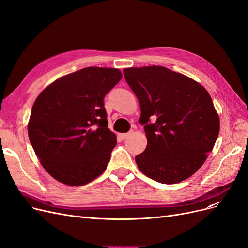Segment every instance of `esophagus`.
Masks as SVG:
<instances>
[{"instance_id": "obj_1", "label": "esophagus", "mask_w": 248, "mask_h": 248, "mask_svg": "<svg viewBox=\"0 0 248 248\" xmlns=\"http://www.w3.org/2000/svg\"><path fill=\"white\" fill-rule=\"evenodd\" d=\"M129 133H119V138L121 140H124L125 138H127V136H128Z\"/></svg>"}]
</instances>
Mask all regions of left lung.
<instances>
[{"mask_svg": "<svg viewBox=\"0 0 248 248\" xmlns=\"http://www.w3.org/2000/svg\"><path fill=\"white\" fill-rule=\"evenodd\" d=\"M123 72L139 99L148 140L136 156L138 168L159 183L184 181L204 164L218 137L219 117L211 96L198 81L162 66Z\"/></svg>", "mask_w": 248, "mask_h": 248, "instance_id": "1", "label": "left lung"}]
</instances>
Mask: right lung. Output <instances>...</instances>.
I'll return each instance as SVG.
<instances>
[{"mask_svg":"<svg viewBox=\"0 0 248 248\" xmlns=\"http://www.w3.org/2000/svg\"><path fill=\"white\" fill-rule=\"evenodd\" d=\"M121 78L119 69L88 67L58 78L36 98L29 139L57 181L80 186L106 170L117 137L108 128L103 99Z\"/></svg>","mask_w":248,"mask_h":248,"instance_id":"1","label":"right lung"}]
</instances>
